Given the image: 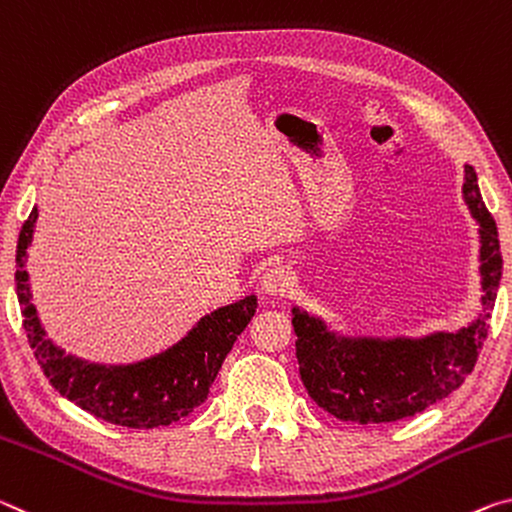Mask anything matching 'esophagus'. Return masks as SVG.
<instances>
[{
  "mask_svg": "<svg viewBox=\"0 0 512 512\" xmlns=\"http://www.w3.org/2000/svg\"><path fill=\"white\" fill-rule=\"evenodd\" d=\"M292 288V272L288 267H272L261 276V290L270 297H281Z\"/></svg>",
  "mask_w": 512,
  "mask_h": 512,
  "instance_id": "34e87169",
  "label": "esophagus"
}]
</instances>
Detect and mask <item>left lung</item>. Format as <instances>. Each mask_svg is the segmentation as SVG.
<instances>
[{
	"mask_svg": "<svg viewBox=\"0 0 512 512\" xmlns=\"http://www.w3.org/2000/svg\"><path fill=\"white\" fill-rule=\"evenodd\" d=\"M463 199L479 224L481 311L456 331L424 335L342 333L292 306L299 374L308 395L345 422L385 424L422 413L460 388L488 338L501 281L499 233L483 204L479 177L465 165Z\"/></svg>",
	"mask_w": 512,
	"mask_h": 512,
	"instance_id": "8db88e82",
	"label": "left lung"
}]
</instances>
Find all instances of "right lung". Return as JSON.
I'll use <instances>...</instances> for the list:
<instances>
[{"instance_id":"obj_1","label":"right lung","mask_w":512,"mask_h":512,"mask_svg":"<svg viewBox=\"0 0 512 512\" xmlns=\"http://www.w3.org/2000/svg\"><path fill=\"white\" fill-rule=\"evenodd\" d=\"M36 222L38 208L33 206L20 231L15 286L29 345L54 388L99 420L129 429L174 424L204 404L226 354L256 313V295L215 308L174 345L131 363H97L67 354L49 338L33 304L27 249L33 242Z\"/></svg>"}]
</instances>
